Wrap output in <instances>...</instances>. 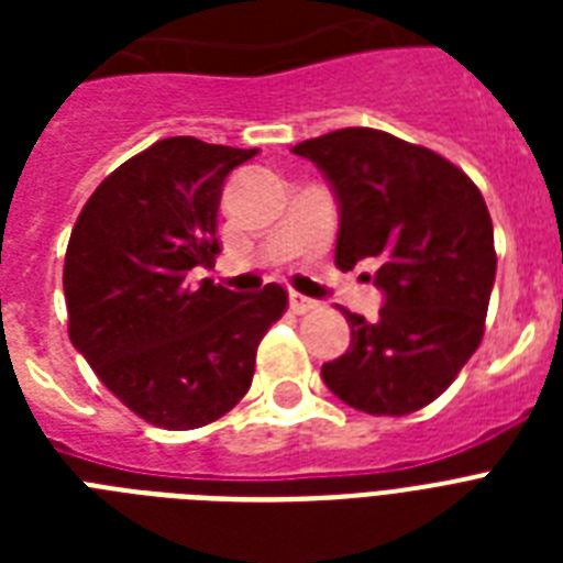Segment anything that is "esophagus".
<instances>
[{"label": "esophagus", "mask_w": 563, "mask_h": 563, "mask_svg": "<svg viewBox=\"0 0 563 563\" xmlns=\"http://www.w3.org/2000/svg\"><path fill=\"white\" fill-rule=\"evenodd\" d=\"M289 307H291V312H298V316H303V312H312V309L318 307V300L307 298V295H298V291H291V295H289Z\"/></svg>", "instance_id": "1"}]
</instances>
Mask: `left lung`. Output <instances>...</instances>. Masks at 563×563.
<instances>
[{"label":"left lung","instance_id":"1","mask_svg":"<svg viewBox=\"0 0 563 563\" xmlns=\"http://www.w3.org/2000/svg\"><path fill=\"white\" fill-rule=\"evenodd\" d=\"M291 152L316 163L339 198L335 265L376 263L385 295L374 321L344 309L351 347L321 368L327 388L368 415L423 409L485 335L497 277L485 198L441 154L374 128H342Z\"/></svg>","mask_w":563,"mask_h":563}]
</instances>
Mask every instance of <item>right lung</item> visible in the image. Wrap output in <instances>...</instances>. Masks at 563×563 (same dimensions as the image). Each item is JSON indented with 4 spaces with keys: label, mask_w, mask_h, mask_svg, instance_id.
<instances>
[{
    "label": "right lung",
    "mask_w": 563,
    "mask_h": 563,
    "mask_svg": "<svg viewBox=\"0 0 563 563\" xmlns=\"http://www.w3.org/2000/svg\"><path fill=\"white\" fill-rule=\"evenodd\" d=\"M256 148L169 136L125 161L84 203L66 245L69 342L143 420L198 429L251 388L256 347L289 295L189 283L219 254L221 187Z\"/></svg>",
    "instance_id": "1"
}]
</instances>
